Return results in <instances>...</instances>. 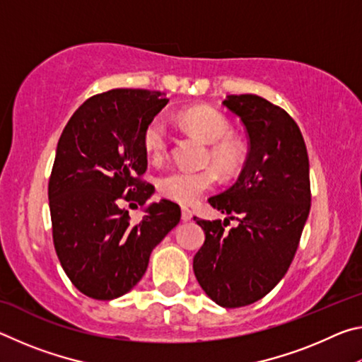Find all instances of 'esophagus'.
Returning <instances> with one entry per match:
<instances>
[{
	"label": "esophagus",
	"mask_w": 362,
	"mask_h": 362,
	"mask_svg": "<svg viewBox=\"0 0 362 362\" xmlns=\"http://www.w3.org/2000/svg\"><path fill=\"white\" fill-rule=\"evenodd\" d=\"M193 217V212L188 209V207H182V220L183 222H188V220H192Z\"/></svg>",
	"instance_id": "esophagus-1"
}]
</instances>
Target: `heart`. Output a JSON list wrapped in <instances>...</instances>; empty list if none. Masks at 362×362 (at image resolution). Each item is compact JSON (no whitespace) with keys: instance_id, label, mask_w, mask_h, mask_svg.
Here are the masks:
<instances>
[{"instance_id":"b5f03b06","label":"heart","mask_w":362,"mask_h":362,"mask_svg":"<svg viewBox=\"0 0 362 362\" xmlns=\"http://www.w3.org/2000/svg\"><path fill=\"white\" fill-rule=\"evenodd\" d=\"M179 124L193 136L211 144L207 159L223 175L238 173L244 161L243 145L233 139L231 122L220 110L211 105H193L177 113ZM144 148L151 159H163L168 151V134L164 122L156 118L144 131ZM218 175L214 169H173L158 180V189L164 198L179 204H194L204 193L217 185Z\"/></svg>"}]
</instances>
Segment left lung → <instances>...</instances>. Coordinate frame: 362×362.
I'll return each instance as SVG.
<instances>
[{
    "mask_svg": "<svg viewBox=\"0 0 362 362\" xmlns=\"http://www.w3.org/2000/svg\"><path fill=\"white\" fill-rule=\"evenodd\" d=\"M246 127L249 153L236 183L209 198L228 218L203 220L206 241L193 259L199 286L217 305L240 308L257 302L289 269L310 214V163L297 122L254 94L222 102Z\"/></svg>",
    "mask_w": 362,
    "mask_h": 362,
    "instance_id": "8db88e82",
    "label": "left lung"
}]
</instances>
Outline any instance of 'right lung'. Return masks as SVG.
I'll return each mask as SVG.
<instances>
[{"label":"right lung","mask_w":362,"mask_h":362,"mask_svg":"<svg viewBox=\"0 0 362 362\" xmlns=\"http://www.w3.org/2000/svg\"><path fill=\"white\" fill-rule=\"evenodd\" d=\"M168 102L146 89L93 95L59 139L47 188L54 247L73 286L90 298L129 292L151 250L180 222V207L168 199L151 203L137 225L122 207L144 206L155 192L142 180L144 131Z\"/></svg>","instance_id":"right-lung-1"}]
</instances>
